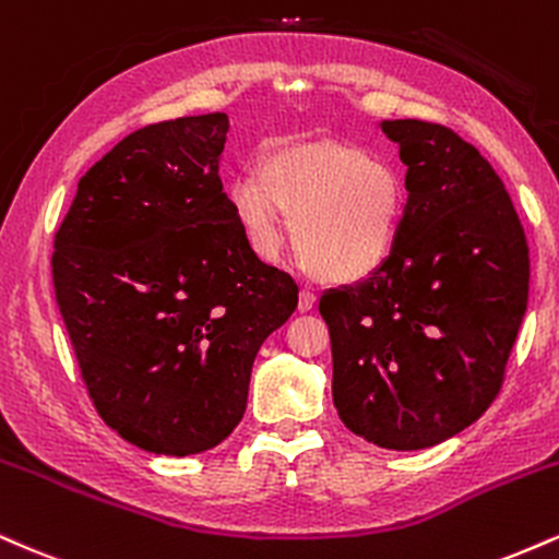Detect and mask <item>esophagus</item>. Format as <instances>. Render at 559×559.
I'll return each instance as SVG.
<instances>
[{"instance_id": "1", "label": "esophagus", "mask_w": 559, "mask_h": 559, "mask_svg": "<svg viewBox=\"0 0 559 559\" xmlns=\"http://www.w3.org/2000/svg\"><path fill=\"white\" fill-rule=\"evenodd\" d=\"M313 306H317V293H313L311 287H304V290H300V295H298V311L308 313Z\"/></svg>"}]
</instances>
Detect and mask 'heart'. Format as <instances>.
I'll use <instances>...</instances> for the list:
<instances>
[{
	"label": "heart",
	"instance_id": "1",
	"mask_svg": "<svg viewBox=\"0 0 559 559\" xmlns=\"http://www.w3.org/2000/svg\"><path fill=\"white\" fill-rule=\"evenodd\" d=\"M227 206L259 259L285 246L326 282H358L390 259L405 216L403 177L390 162L350 143H282L261 154L259 175L227 186Z\"/></svg>",
	"mask_w": 559,
	"mask_h": 559
}]
</instances>
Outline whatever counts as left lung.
<instances>
[{
	"label": "left lung",
	"instance_id": "obj_1",
	"mask_svg": "<svg viewBox=\"0 0 559 559\" xmlns=\"http://www.w3.org/2000/svg\"><path fill=\"white\" fill-rule=\"evenodd\" d=\"M405 173L390 259L326 290L332 397L353 435L424 450L461 435L500 392L528 304V246L491 164L450 128L384 120Z\"/></svg>",
	"mask_w": 559,
	"mask_h": 559
}]
</instances>
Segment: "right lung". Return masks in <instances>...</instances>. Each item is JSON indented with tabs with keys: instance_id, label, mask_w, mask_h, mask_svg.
Wrapping results in <instances>:
<instances>
[{
	"instance_id": "add662e5",
	"label": "right lung",
	"mask_w": 559,
	"mask_h": 559,
	"mask_svg": "<svg viewBox=\"0 0 559 559\" xmlns=\"http://www.w3.org/2000/svg\"><path fill=\"white\" fill-rule=\"evenodd\" d=\"M225 111L122 138L78 182L55 235L57 306L98 416L154 455L233 435L253 358L298 306L222 190Z\"/></svg>"
}]
</instances>
